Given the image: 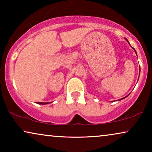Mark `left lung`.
I'll return each mask as SVG.
<instances>
[{
	"instance_id": "1",
	"label": "left lung",
	"mask_w": 152,
	"mask_h": 152,
	"mask_svg": "<svg viewBox=\"0 0 152 152\" xmlns=\"http://www.w3.org/2000/svg\"><path fill=\"white\" fill-rule=\"evenodd\" d=\"M126 39V41H127V39ZM127 42H129V41H127ZM134 50H135V52H136V50H135L134 48ZM136 55H137V54H136ZM127 96H128V95H127ZM127 96H126V97H124V98H122V99H124V98H125V97H127ZM119 100H121V99H119Z\"/></svg>"
}]
</instances>
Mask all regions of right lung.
Listing matches in <instances>:
<instances>
[{
  "instance_id": "1",
  "label": "right lung",
  "mask_w": 152,
  "mask_h": 152,
  "mask_svg": "<svg viewBox=\"0 0 152 152\" xmlns=\"http://www.w3.org/2000/svg\"><path fill=\"white\" fill-rule=\"evenodd\" d=\"M39 104H48V102H37Z\"/></svg>"
}]
</instances>
